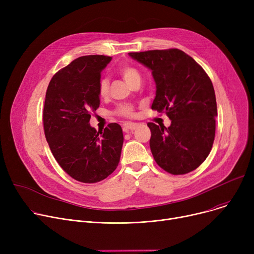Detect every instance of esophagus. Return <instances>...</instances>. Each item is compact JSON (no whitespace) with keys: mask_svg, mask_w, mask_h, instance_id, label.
Returning <instances> with one entry per match:
<instances>
[{"mask_svg":"<svg viewBox=\"0 0 254 254\" xmlns=\"http://www.w3.org/2000/svg\"><path fill=\"white\" fill-rule=\"evenodd\" d=\"M138 127L137 124H125L124 125V131L128 132V131H132L135 130Z\"/></svg>","mask_w":254,"mask_h":254,"instance_id":"obj_1","label":"esophagus"}]
</instances>
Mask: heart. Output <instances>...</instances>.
Listing matches in <instances>:
<instances>
[{
	"label": "heart",
	"mask_w": 254,
	"mask_h": 254,
	"mask_svg": "<svg viewBox=\"0 0 254 254\" xmlns=\"http://www.w3.org/2000/svg\"><path fill=\"white\" fill-rule=\"evenodd\" d=\"M118 72L126 80V82L127 84H129L130 86L140 82L141 75L135 66H132L131 64H122L118 68ZM108 92H109V80L107 78H102L99 82L100 96L106 97L107 95H108ZM116 113L118 115H122L125 117H131L132 115H134V109H132V107L130 105H122L117 108Z\"/></svg>",
	"instance_id": "b5f03b06"
}]
</instances>
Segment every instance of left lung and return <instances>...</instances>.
<instances>
[{
    "label": "left lung",
    "instance_id": "obj_1",
    "mask_svg": "<svg viewBox=\"0 0 254 254\" xmlns=\"http://www.w3.org/2000/svg\"><path fill=\"white\" fill-rule=\"evenodd\" d=\"M128 56L151 70L156 84L151 109L165 112L171 126L148 123L156 164L173 175L195 170L209 155L215 138L217 105L211 79L182 50H148Z\"/></svg>",
    "mask_w": 254,
    "mask_h": 254
}]
</instances>
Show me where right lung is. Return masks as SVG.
I'll list each match as a JSON object with an SVG mask.
<instances>
[{"label": "right lung", "mask_w": 254, "mask_h": 254, "mask_svg": "<svg viewBox=\"0 0 254 254\" xmlns=\"http://www.w3.org/2000/svg\"><path fill=\"white\" fill-rule=\"evenodd\" d=\"M111 60L80 57L53 75L46 90L43 126L49 148L66 174L83 183L112 174L122 154V127L113 123L97 131L89 125L100 106L101 72Z\"/></svg>", "instance_id": "1"}]
</instances>
